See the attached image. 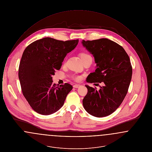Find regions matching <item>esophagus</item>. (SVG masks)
<instances>
[{"mask_svg":"<svg viewBox=\"0 0 152 152\" xmlns=\"http://www.w3.org/2000/svg\"><path fill=\"white\" fill-rule=\"evenodd\" d=\"M80 86V84H75V85L73 86V87H74V88H79Z\"/></svg>","mask_w":152,"mask_h":152,"instance_id":"obj_1","label":"esophagus"}]
</instances>
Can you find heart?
<instances>
[{
  "mask_svg": "<svg viewBox=\"0 0 152 152\" xmlns=\"http://www.w3.org/2000/svg\"><path fill=\"white\" fill-rule=\"evenodd\" d=\"M80 56L81 58H86V57L88 56H90V55L89 54H88L86 52H81L80 54ZM74 79H75V80H77V81H79V80L81 79V77L79 76H75L74 77Z\"/></svg>",
  "mask_w": 152,
  "mask_h": 152,
  "instance_id": "heart-1",
  "label": "heart"
}]
</instances>
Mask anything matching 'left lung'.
Listing matches in <instances>:
<instances>
[{"instance_id":"8db88e82","label":"left lung","mask_w":152,"mask_h":152,"mask_svg":"<svg viewBox=\"0 0 152 152\" xmlns=\"http://www.w3.org/2000/svg\"><path fill=\"white\" fill-rule=\"evenodd\" d=\"M81 43L96 63L95 72L88 75L87 83H104L99 91L86 86L88 92L83 100L84 108L94 117L108 116L119 107L128 92L132 75L130 58L121 45L106 38Z\"/></svg>"}]
</instances>
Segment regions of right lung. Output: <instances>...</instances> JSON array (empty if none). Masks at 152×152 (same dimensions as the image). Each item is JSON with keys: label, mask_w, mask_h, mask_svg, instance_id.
I'll use <instances>...</instances> for the list:
<instances>
[{"label": "right lung", "mask_w": 152, "mask_h": 152, "mask_svg": "<svg viewBox=\"0 0 152 152\" xmlns=\"http://www.w3.org/2000/svg\"><path fill=\"white\" fill-rule=\"evenodd\" d=\"M78 43V39L64 42L44 37L30 44L23 52L19 79L23 96L37 113L49 115L64 105L72 86L68 83L57 86L52 76Z\"/></svg>", "instance_id": "add662e5"}]
</instances>
